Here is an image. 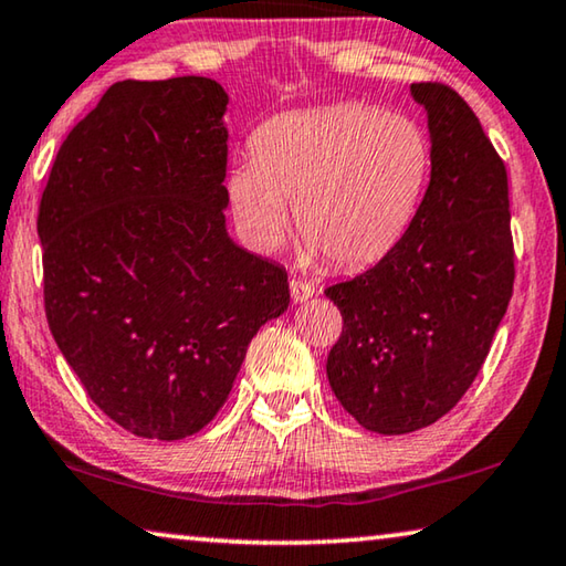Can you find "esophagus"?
Here are the masks:
<instances>
[{"mask_svg": "<svg viewBox=\"0 0 566 566\" xmlns=\"http://www.w3.org/2000/svg\"><path fill=\"white\" fill-rule=\"evenodd\" d=\"M290 292H292L294 302H307L312 294H315V284L307 280H297V276H294V280L290 282Z\"/></svg>", "mask_w": 566, "mask_h": 566, "instance_id": "esophagus-1", "label": "esophagus"}]
</instances>
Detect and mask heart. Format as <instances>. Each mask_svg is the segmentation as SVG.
Here are the masks:
<instances>
[{"label": "heart", "mask_w": 566, "mask_h": 566, "mask_svg": "<svg viewBox=\"0 0 566 566\" xmlns=\"http://www.w3.org/2000/svg\"><path fill=\"white\" fill-rule=\"evenodd\" d=\"M430 176V140L400 113L363 103L284 113L259 125L227 193L259 249L280 244L290 213L310 249L363 266L398 244Z\"/></svg>", "instance_id": "obj_1"}]
</instances>
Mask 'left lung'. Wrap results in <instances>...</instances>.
I'll list each match as a JSON object with an SVG mask.
<instances>
[{
    "label": "left lung",
    "instance_id": "1",
    "mask_svg": "<svg viewBox=\"0 0 566 566\" xmlns=\"http://www.w3.org/2000/svg\"><path fill=\"white\" fill-rule=\"evenodd\" d=\"M430 130V184L378 264L325 290L343 315L327 380L363 428L402 436L453 410L476 380L514 292L506 166L469 103L412 83Z\"/></svg>",
    "mask_w": 566,
    "mask_h": 566
}]
</instances>
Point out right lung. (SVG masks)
Masks as SVG:
<instances>
[{
  "label": "right lung",
  "instance_id": "add662e5",
  "mask_svg": "<svg viewBox=\"0 0 566 566\" xmlns=\"http://www.w3.org/2000/svg\"><path fill=\"white\" fill-rule=\"evenodd\" d=\"M227 103L211 77L115 83L42 191L50 332L90 400L140 438L209 426L251 337L290 307L284 266L227 234Z\"/></svg>",
  "mask_w": 566,
  "mask_h": 566
}]
</instances>
